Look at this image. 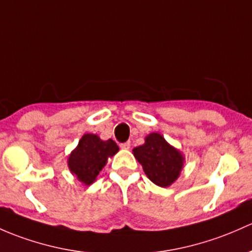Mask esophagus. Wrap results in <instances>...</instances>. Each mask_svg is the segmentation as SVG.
<instances>
[{"instance_id": "1", "label": "esophagus", "mask_w": 252, "mask_h": 252, "mask_svg": "<svg viewBox=\"0 0 252 252\" xmlns=\"http://www.w3.org/2000/svg\"><path fill=\"white\" fill-rule=\"evenodd\" d=\"M119 147H121L122 150H129V148H130V142H129V141L123 142V144L119 145Z\"/></svg>"}]
</instances>
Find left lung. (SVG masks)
I'll list each match as a JSON object with an SVG mask.
<instances>
[{
  "instance_id": "left-lung-1",
  "label": "left lung",
  "mask_w": 252,
  "mask_h": 252,
  "mask_svg": "<svg viewBox=\"0 0 252 252\" xmlns=\"http://www.w3.org/2000/svg\"><path fill=\"white\" fill-rule=\"evenodd\" d=\"M133 153L153 184L168 187L180 176L185 158L179 150L166 142L159 133H151L145 144L135 147Z\"/></svg>"
}]
</instances>
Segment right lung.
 Listing matches in <instances>:
<instances>
[{"mask_svg": "<svg viewBox=\"0 0 252 252\" xmlns=\"http://www.w3.org/2000/svg\"><path fill=\"white\" fill-rule=\"evenodd\" d=\"M118 150L113 140L104 141L95 134H84L77 147L68 156V168L82 184L89 186L96 180L108 157L115 156Z\"/></svg>", "mask_w": 252, "mask_h": 252, "instance_id": "right-lung-1", "label": "right lung"}]
</instances>
